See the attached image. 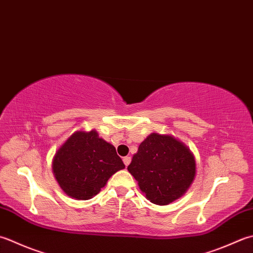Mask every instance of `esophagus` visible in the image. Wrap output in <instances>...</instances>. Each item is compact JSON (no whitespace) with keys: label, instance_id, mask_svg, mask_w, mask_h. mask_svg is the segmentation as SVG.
Returning <instances> with one entry per match:
<instances>
[{"label":"esophagus","instance_id":"34e87169","mask_svg":"<svg viewBox=\"0 0 253 253\" xmlns=\"http://www.w3.org/2000/svg\"><path fill=\"white\" fill-rule=\"evenodd\" d=\"M130 161H131V158L130 157H124L123 158V162H124V165H125L126 167L129 165Z\"/></svg>","mask_w":253,"mask_h":253}]
</instances>
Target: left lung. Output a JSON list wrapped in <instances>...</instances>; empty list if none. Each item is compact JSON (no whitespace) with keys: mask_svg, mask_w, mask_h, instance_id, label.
I'll return each mask as SVG.
<instances>
[{"mask_svg":"<svg viewBox=\"0 0 253 253\" xmlns=\"http://www.w3.org/2000/svg\"><path fill=\"white\" fill-rule=\"evenodd\" d=\"M127 169L148 200L157 205H168L192 184L195 160L182 142L153 132L140 143Z\"/></svg>","mask_w":253,"mask_h":253,"instance_id":"left-lung-1","label":"left lung"}]
</instances>
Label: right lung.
I'll return each instance as SVG.
<instances>
[{
    "instance_id": "1",
    "label": "right lung",
    "mask_w": 253,
    "mask_h": 253,
    "mask_svg": "<svg viewBox=\"0 0 253 253\" xmlns=\"http://www.w3.org/2000/svg\"><path fill=\"white\" fill-rule=\"evenodd\" d=\"M125 168L116 149L95 130L77 131L63 143L52 162L61 189L77 200H90L107 180Z\"/></svg>"
}]
</instances>
